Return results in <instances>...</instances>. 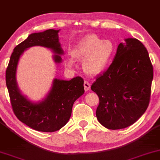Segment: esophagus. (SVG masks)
<instances>
[{
	"mask_svg": "<svg viewBox=\"0 0 160 160\" xmlns=\"http://www.w3.org/2000/svg\"><path fill=\"white\" fill-rule=\"evenodd\" d=\"M84 89H85V91H88L89 89H90V88H91V85L88 83V82H84Z\"/></svg>",
	"mask_w": 160,
	"mask_h": 160,
	"instance_id": "1",
	"label": "esophagus"
}]
</instances>
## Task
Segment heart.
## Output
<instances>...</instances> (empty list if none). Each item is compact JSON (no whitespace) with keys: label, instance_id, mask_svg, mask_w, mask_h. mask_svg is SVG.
<instances>
[{"label":"heart","instance_id":"obj_1","mask_svg":"<svg viewBox=\"0 0 160 160\" xmlns=\"http://www.w3.org/2000/svg\"><path fill=\"white\" fill-rule=\"evenodd\" d=\"M116 52V44L110 39L103 40L94 33L86 35L76 44L72 56L83 61L82 69L86 74L98 76L108 69ZM74 61L68 59L67 65L72 67Z\"/></svg>","mask_w":160,"mask_h":160}]
</instances>
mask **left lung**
<instances>
[{"label":"left lung","mask_w":160,"mask_h":160,"mask_svg":"<svg viewBox=\"0 0 160 160\" xmlns=\"http://www.w3.org/2000/svg\"><path fill=\"white\" fill-rule=\"evenodd\" d=\"M153 75L148 52L139 40L127 38L119 44L111 65L91 87L99 97L96 116L102 126L120 129L137 121L149 104Z\"/></svg>","instance_id":"left-lung-1"}]
</instances>
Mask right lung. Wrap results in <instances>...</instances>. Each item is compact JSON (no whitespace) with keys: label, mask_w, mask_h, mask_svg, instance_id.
Masks as SVG:
<instances>
[{"label":"right lung","mask_w":160,"mask_h":160,"mask_svg":"<svg viewBox=\"0 0 160 160\" xmlns=\"http://www.w3.org/2000/svg\"><path fill=\"white\" fill-rule=\"evenodd\" d=\"M60 30L49 29L30 34L25 41L14 49L6 71V82L12 109L19 120L31 128L44 132H52L62 128L69 120L74 102L83 94V79L76 77L70 80L55 78L44 99L33 102L19 88L16 74L21 55L28 49L40 46L54 53L53 61L62 62L63 50L59 42Z\"/></svg>","instance_id":"right-lung-1"}]
</instances>
